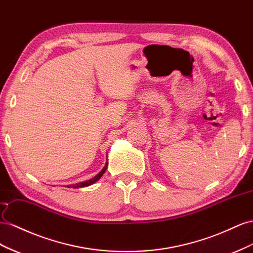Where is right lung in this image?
<instances>
[{"label": "right lung", "instance_id": "1", "mask_svg": "<svg viewBox=\"0 0 253 253\" xmlns=\"http://www.w3.org/2000/svg\"><path fill=\"white\" fill-rule=\"evenodd\" d=\"M107 167L108 165L106 164V167L99 171V174H97L94 178H92V179H90V180H88V181H84V182H81V183H76V184H72V185H69L68 187H75V189H77V187H84V186H88V185H91L92 183H94V182H96L97 180L103 176V174L104 172L106 171V169H107Z\"/></svg>", "mask_w": 253, "mask_h": 253}]
</instances>
